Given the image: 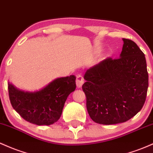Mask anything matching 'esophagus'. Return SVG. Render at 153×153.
<instances>
[{"mask_svg":"<svg viewBox=\"0 0 153 153\" xmlns=\"http://www.w3.org/2000/svg\"><path fill=\"white\" fill-rule=\"evenodd\" d=\"M85 83V79H84L83 76L82 75H78L76 76V87L78 88H80L82 87V86L83 85V84Z\"/></svg>","mask_w":153,"mask_h":153,"instance_id":"34e87169","label":"esophagus"}]
</instances>
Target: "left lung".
<instances>
[{
    "instance_id": "obj_1",
    "label": "left lung",
    "mask_w": 153,
    "mask_h": 153,
    "mask_svg": "<svg viewBox=\"0 0 153 153\" xmlns=\"http://www.w3.org/2000/svg\"><path fill=\"white\" fill-rule=\"evenodd\" d=\"M120 58H108L87 70L82 90L92 121L100 124L123 123L145 104L148 73L145 54L134 41L123 38Z\"/></svg>"
}]
</instances>
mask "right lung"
<instances>
[{
    "label": "right lung",
    "mask_w": 153,
    "mask_h": 153,
    "mask_svg": "<svg viewBox=\"0 0 153 153\" xmlns=\"http://www.w3.org/2000/svg\"><path fill=\"white\" fill-rule=\"evenodd\" d=\"M76 76L54 79L42 90L25 92L8 82L12 107L25 121L41 126L53 124L61 117L65 102L76 89Z\"/></svg>",
    "instance_id": "obj_1"
}]
</instances>
